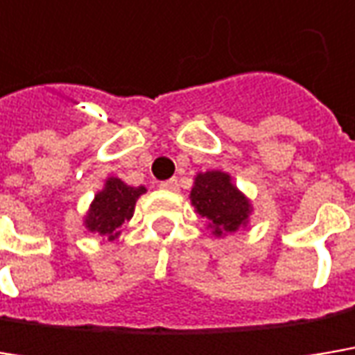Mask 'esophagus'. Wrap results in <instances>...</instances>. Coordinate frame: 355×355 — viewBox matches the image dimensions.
<instances>
[{
	"instance_id": "1",
	"label": "esophagus",
	"mask_w": 355,
	"mask_h": 355,
	"mask_svg": "<svg viewBox=\"0 0 355 355\" xmlns=\"http://www.w3.org/2000/svg\"><path fill=\"white\" fill-rule=\"evenodd\" d=\"M178 180L177 178H171V180H164V182H160V189H164V191H178Z\"/></svg>"
}]
</instances>
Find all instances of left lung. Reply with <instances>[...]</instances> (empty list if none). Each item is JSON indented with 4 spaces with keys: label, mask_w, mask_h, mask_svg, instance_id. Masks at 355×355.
Segmentation results:
<instances>
[{
    "label": "left lung",
    "mask_w": 355,
    "mask_h": 355,
    "mask_svg": "<svg viewBox=\"0 0 355 355\" xmlns=\"http://www.w3.org/2000/svg\"><path fill=\"white\" fill-rule=\"evenodd\" d=\"M191 200L198 215L209 220V227H213L217 237L223 233H235L251 213L249 200L239 193L231 177L220 171L198 173Z\"/></svg>",
    "instance_id": "1"
}]
</instances>
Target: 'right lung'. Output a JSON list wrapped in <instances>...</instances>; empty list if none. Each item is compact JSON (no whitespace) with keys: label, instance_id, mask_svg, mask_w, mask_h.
<instances>
[{"label":"right lung","instance_id":"right-lung-1","mask_svg":"<svg viewBox=\"0 0 355 355\" xmlns=\"http://www.w3.org/2000/svg\"><path fill=\"white\" fill-rule=\"evenodd\" d=\"M144 191V187H128L120 178H108L86 215L84 223L88 231L116 239L120 235L118 229L122 227V223L132 219L136 200Z\"/></svg>","mask_w":355,"mask_h":355}]
</instances>
